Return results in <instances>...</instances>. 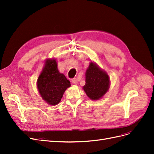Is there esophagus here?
Instances as JSON below:
<instances>
[{"label":"esophagus","mask_w":154,"mask_h":154,"mask_svg":"<svg viewBox=\"0 0 154 154\" xmlns=\"http://www.w3.org/2000/svg\"><path fill=\"white\" fill-rule=\"evenodd\" d=\"M71 82H72V83H73V84L76 85L78 83V80L76 78H73L72 80H71Z\"/></svg>","instance_id":"1"}]
</instances>
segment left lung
Here are the masks:
<instances>
[{"mask_svg": "<svg viewBox=\"0 0 154 154\" xmlns=\"http://www.w3.org/2000/svg\"><path fill=\"white\" fill-rule=\"evenodd\" d=\"M110 79L107 73L95 63L91 62L85 72V85L83 89L91 100L101 98L108 91Z\"/></svg>", "mask_w": 154, "mask_h": 154, "instance_id": "left-lung-1", "label": "left lung"}]
</instances>
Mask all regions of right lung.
<instances>
[{
  "instance_id": "obj_1",
  "label": "right lung",
  "mask_w": 154,
  "mask_h": 154,
  "mask_svg": "<svg viewBox=\"0 0 154 154\" xmlns=\"http://www.w3.org/2000/svg\"><path fill=\"white\" fill-rule=\"evenodd\" d=\"M70 86V82L59 72L56 59L46 60L37 80V88L42 99L51 105H57Z\"/></svg>"
}]
</instances>
